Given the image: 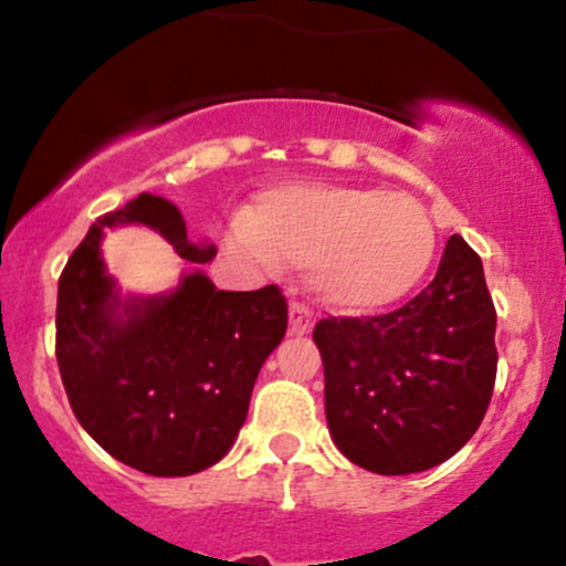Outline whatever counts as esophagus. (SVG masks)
<instances>
[{
	"mask_svg": "<svg viewBox=\"0 0 566 566\" xmlns=\"http://www.w3.org/2000/svg\"><path fill=\"white\" fill-rule=\"evenodd\" d=\"M312 325H315V312L306 304H301V301H293V304H290V334L304 336L310 334Z\"/></svg>",
	"mask_w": 566,
	"mask_h": 566,
	"instance_id": "esophagus-1",
	"label": "esophagus"
}]
</instances>
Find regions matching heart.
Here are the masks:
<instances>
[{
	"mask_svg": "<svg viewBox=\"0 0 566 566\" xmlns=\"http://www.w3.org/2000/svg\"><path fill=\"white\" fill-rule=\"evenodd\" d=\"M227 243L260 268L306 265L312 293L339 312H373L405 298L430 271L438 230L408 193L287 182L256 199Z\"/></svg>",
	"mask_w": 566,
	"mask_h": 566,
	"instance_id": "1",
	"label": "heart"
}]
</instances>
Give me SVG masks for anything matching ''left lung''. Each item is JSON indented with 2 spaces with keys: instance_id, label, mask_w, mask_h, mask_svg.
Wrapping results in <instances>:
<instances>
[{
  "instance_id": "8db88e82",
  "label": "left lung",
  "mask_w": 566,
  "mask_h": 566,
  "mask_svg": "<svg viewBox=\"0 0 566 566\" xmlns=\"http://www.w3.org/2000/svg\"><path fill=\"white\" fill-rule=\"evenodd\" d=\"M325 419L339 452L384 476L427 471L458 454L495 386V306L482 260L449 238L436 279L399 310L323 317Z\"/></svg>"
}]
</instances>
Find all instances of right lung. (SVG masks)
Segmentation results:
<instances>
[{
  "mask_svg": "<svg viewBox=\"0 0 566 566\" xmlns=\"http://www.w3.org/2000/svg\"><path fill=\"white\" fill-rule=\"evenodd\" d=\"M147 224L188 262L193 247L169 199L139 193L101 216L62 268L56 290V364L78 424L112 458L150 476H188L230 452L249 413L262 361L287 331L276 284L216 290L205 273L172 295L123 301L101 256L106 227Z\"/></svg>",
  "mask_w": 566,
  "mask_h": 566,
  "instance_id": "1",
  "label": "right lung"
}]
</instances>
